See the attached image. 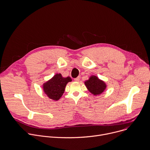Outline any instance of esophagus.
Segmentation results:
<instances>
[{
    "label": "esophagus",
    "instance_id": "1",
    "mask_svg": "<svg viewBox=\"0 0 150 150\" xmlns=\"http://www.w3.org/2000/svg\"><path fill=\"white\" fill-rule=\"evenodd\" d=\"M74 80V81H79V80H80V77H77V78H75Z\"/></svg>",
    "mask_w": 150,
    "mask_h": 150
}]
</instances>
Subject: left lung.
Returning a JSON list of instances; mask_svg holds the SVG:
<instances>
[{"label":"left lung","instance_id":"8db88e82","mask_svg":"<svg viewBox=\"0 0 150 150\" xmlns=\"http://www.w3.org/2000/svg\"><path fill=\"white\" fill-rule=\"evenodd\" d=\"M85 85L89 92L94 96L102 94L107 87L106 83L95 75H91L85 81Z\"/></svg>","mask_w":150,"mask_h":150}]
</instances>
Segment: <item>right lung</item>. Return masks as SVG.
<instances>
[{"mask_svg": "<svg viewBox=\"0 0 150 150\" xmlns=\"http://www.w3.org/2000/svg\"><path fill=\"white\" fill-rule=\"evenodd\" d=\"M71 81L72 79L70 77H64L61 73H57L51 79L43 83V92L49 99L58 101L64 93L66 85Z\"/></svg>", "mask_w": 150, "mask_h": 150, "instance_id": "add662e5", "label": "right lung"}]
</instances>
